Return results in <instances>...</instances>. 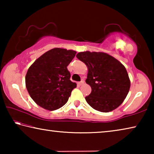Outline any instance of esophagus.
Wrapping results in <instances>:
<instances>
[{"label":"esophagus","instance_id":"esophagus-1","mask_svg":"<svg viewBox=\"0 0 154 154\" xmlns=\"http://www.w3.org/2000/svg\"><path fill=\"white\" fill-rule=\"evenodd\" d=\"M84 83H85V82H84V80H82L80 82H78V83L77 84L79 85H83L84 84Z\"/></svg>","mask_w":154,"mask_h":154}]
</instances>
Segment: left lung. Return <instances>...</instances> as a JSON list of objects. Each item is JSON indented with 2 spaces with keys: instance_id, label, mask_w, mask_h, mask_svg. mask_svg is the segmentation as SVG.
Returning a JSON list of instances; mask_svg holds the SVG:
<instances>
[{
  "instance_id": "1",
  "label": "left lung",
  "mask_w": 154,
  "mask_h": 154,
  "mask_svg": "<svg viewBox=\"0 0 154 154\" xmlns=\"http://www.w3.org/2000/svg\"><path fill=\"white\" fill-rule=\"evenodd\" d=\"M88 69L87 84L92 88L85 97L88 105L104 113L112 111L124 102L130 88L126 68L114 57L104 52H79L76 56Z\"/></svg>"
}]
</instances>
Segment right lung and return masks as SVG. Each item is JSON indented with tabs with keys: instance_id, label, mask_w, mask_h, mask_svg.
Listing matches in <instances>:
<instances>
[{
	"instance_id": "obj_1",
	"label": "right lung",
	"mask_w": 154,
	"mask_h": 154,
	"mask_svg": "<svg viewBox=\"0 0 154 154\" xmlns=\"http://www.w3.org/2000/svg\"><path fill=\"white\" fill-rule=\"evenodd\" d=\"M77 52L54 48L34 62L26 75V87L32 100L49 111L56 110L67 103L76 83L70 80L67 66Z\"/></svg>"
}]
</instances>
